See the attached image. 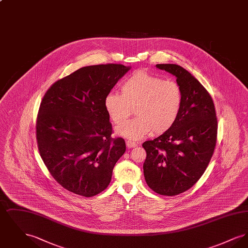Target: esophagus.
I'll use <instances>...</instances> for the list:
<instances>
[{
    "label": "esophagus",
    "mask_w": 248,
    "mask_h": 248,
    "mask_svg": "<svg viewBox=\"0 0 248 248\" xmlns=\"http://www.w3.org/2000/svg\"><path fill=\"white\" fill-rule=\"evenodd\" d=\"M126 146H127V148H134V147L137 146V143L128 140V141H126Z\"/></svg>",
    "instance_id": "obj_1"
}]
</instances>
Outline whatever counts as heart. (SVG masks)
I'll return each mask as SVG.
<instances>
[{
  "instance_id": "b5f03b06",
  "label": "heart",
  "mask_w": 248,
  "mask_h": 248,
  "mask_svg": "<svg viewBox=\"0 0 248 248\" xmlns=\"http://www.w3.org/2000/svg\"><path fill=\"white\" fill-rule=\"evenodd\" d=\"M122 94H107L104 105L110 120L121 124L134 108L136 119L116 128V133L130 140H140L153 132L161 135L177 122L183 103L180 85L170 80L136 71L121 83Z\"/></svg>"
}]
</instances>
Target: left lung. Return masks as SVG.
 Here are the masks:
<instances>
[{
  "label": "left lung",
  "mask_w": 248,
  "mask_h": 248,
  "mask_svg": "<svg viewBox=\"0 0 248 248\" xmlns=\"http://www.w3.org/2000/svg\"><path fill=\"white\" fill-rule=\"evenodd\" d=\"M156 68L176 76L183 103L171 129L142 144L147 153L143 172L156 193L174 196L191 188L204 173L216 147L217 120L212 97L189 71L177 64Z\"/></svg>",
  "instance_id": "1"
}]
</instances>
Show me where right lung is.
Instances as JSON below:
<instances>
[{
  "label": "right lung",
  "mask_w": 248,
  "mask_h": 248,
  "mask_svg": "<svg viewBox=\"0 0 248 248\" xmlns=\"http://www.w3.org/2000/svg\"><path fill=\"white\" fill-rule=\"evenodd\" d=\"M131 69L122 64L83 67L54 83L45 94L36 123L40 155L63 188L92 197L108 186L125 152L112 139L104 100Z\"/></svg>",
  "instance_id": "obj_1"
}]
</instances>
